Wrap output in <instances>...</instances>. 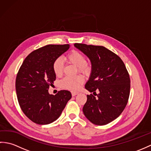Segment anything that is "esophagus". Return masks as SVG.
<instances>
[{
    "instance_id": "esophagus-1",
    "label": "esophagus",
    "mask_w": 151,
    "mask_h": 151,
    "mask_svg": "<svg viewBox=\"0 0 151 151\" xmlns=\"http://www.w3.org/2000/svg\"><path fill=\"white\" fill-rule=\"evenodd\" d=\"M71 94H72L73 97H74V96H75V95H76L77 94H78V92H75V91H72L71 92Z\"/></svg>"
}]
</instances>
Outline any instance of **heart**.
<instances>
[{
  "instance_id": "heart-1",
  "label": "heart",
  "mask_w": 151,
  "mask_h": 151,
  "mask_svg": "<svg viewBox=\"0 0 151 151\" xmlns=\"http://www.w3.org/2000/svg\"><path fill=\"white\" fill-rule=\"evenodd\" d=\"M69 62L77 67L79 70L84 73L89 72L91 67L86 62V57L81 52L76 50H73L67 56ZM53 70L57 76H60L63 73V63L62 58H58L54 61L52 64ZM85 81L84 77L82 75H78L75 77L67 76L61 81V86L64 89L71 91H76L81 87Z\"/></svg>"
}]
</instances>
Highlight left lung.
<instances>
[{
	"instance_id": "obj_1",
	"label": "left lung",
	"mask_w": 151,
	"mask_h": 151,
	"mask_svg": "<svg viewBox=\"0 0 151 151\" xmlns=\"http://www.w3.org/2000/svg\"><path fill=\"white\" fill-rule=\"evenodd\" d=\"M89 59L91 70L85 88L96 94L87 95L83 112L96 125H104L117 118L126 107L130 89V76L123 61L102 46L75 43Z\"/></svg>"
}]
</instances>
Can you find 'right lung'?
Returning <instances> with one entry per match:
<instances>
[{
  "label": "right lung",
  "mask_w": 151,
  "mask_h": 151,
  "mask_svg": "<svg viewBox=\"0 0 151 151\" xmlns=\"http://www.w3.org/2000/svg\"><path fill=\"white\" fill-rule=\"evenodd\" d=\"M69 45H48L32 52L19 70L15 89L19 106L34 123L48 124L58 118L70 99L71 93L62 90L49 94L56 75L54 61L69 49Z\"/></svg>",
  "instance_id": "add662e5"
}]
</instances>
